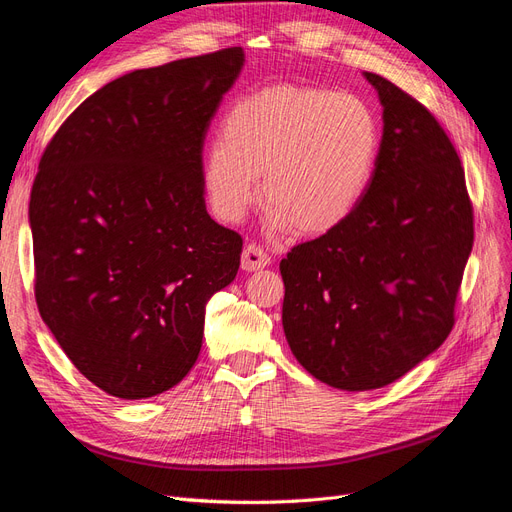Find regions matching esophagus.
I'll return each instance as SVG.
<instances>
[{
  "label": "esophagus",
  "instance_id": "esophagus-1",
  "mask_svg": "<svg viewBox=\"0 0 512 512\" xmlns=\"http://www.w3.org/2000/svg\"><path fill=\"white\" fill-rule=\"evenodd\" d=\"M271 262V256L262 250L260 245L256 243H250L245 245V250L241 254V267L245 271H256V269H265Z\"/></svg>",
  "mask_w": 512,
  "mask_h": 512
}]
</instances>
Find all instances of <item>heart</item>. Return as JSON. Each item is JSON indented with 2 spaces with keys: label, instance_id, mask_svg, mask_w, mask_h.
Segmentation results:
<instances>
[{
  "label": "heart",
  "instance_id": "b5f03b06",
  "mask_svg": "<svg viewBox=\"0 0 512 512\" xmlns=\"http://www.w3.org/2000/svg\"><path fill=\"white\" fill-rule=\"evenodd\" d=\"M222 136L203 160L213 213L239 222L260 196L271 224L329 232L361 205L374 179L380 128L374 111L346 91L273 85L228 108Z\"/></svg>",
  "mask_w": 512,
  "mask_h": 512
}]
</instances>
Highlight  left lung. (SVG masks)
Segmentation results:
<instances>
[{
  "label": "left lung",
  "instance_id": "left-lung-1",
  "mask_svg": "<svg viewBox=\"0 0 512 512\" xmlns=\"http://www.w3.org/2000/svg\"><path fill=\"white\" fill-rule=\"evenodd\" d=\"M384 106L374 179L346 222L280 262L297 361L342 391L380 389L442 346L474 243L457 149L429 113L365 72Z\"/></svg>",
  "mask_w": 512,
  "mask_h": 512
}]
</instances>
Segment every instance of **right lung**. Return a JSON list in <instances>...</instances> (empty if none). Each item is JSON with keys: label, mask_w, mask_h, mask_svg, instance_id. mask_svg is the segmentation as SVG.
<instances>
[{"label": "right lung", "mask_w": 512, "mask_h": 512, "mask_svg": "<svg viewBox=\"0 0 512 512\" xmlns=\"http://www.w3.org/2000/svg\"><path fill=\"white\" fill-rule=\"evenodd\" d=\"M243 49L123 74L46 145L29 198L38 312L104 393L173 389L203 346L205 303L243 239L205 207L203 143Z\"/></svg>", "instance_id": "obj_1"}]
</instances>
